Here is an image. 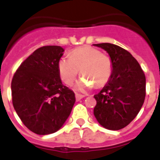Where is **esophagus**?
<instances>
[{
    "label": "esophagus",
    "instance_id": "obj_1",
    "mask_svg": "<svg viewBox=\"0 0 160 160\" xmlns=\"http://www.w3.org/2000/svg\"><path fill=\"white\" fill-rule=\"evenodd\" d=\"M85 97L84 95H81V94H79V93H76L75 94V98H76L77 101L80 100L81 98H83Z\"/></svg>",
    "mask_w": 160,
    "mask_h": 160
}]
</instances>
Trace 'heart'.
Instances as JSON below:
<instances>
[{
  "label": "heart",
  "instance_id": "obj_1",
  "mask_svg": "<svg viewBox=\"0 0 160 160\" xmlns=\"http://www.w3.org/2000/svg\"><path fill=\"white\" fill-rule=\"evenodd\" d=\"M58 73L63 83L70 86L80 73L101 87L110 80L112 73V64L108 56L90 46H83L73 49L68 57H62L58 62ZM82 78L76 84L78 91H84L92 87V82Z\"/></svg>",
  "mask_w": 160,
  "mask_h": 160
}]
</instances>
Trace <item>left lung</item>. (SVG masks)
<instances>
[{"label":"left lung","instance_id":"left-lung-1","mask_svg":"<svg viewBox=\"0 0 160 160\" xmlns=\"http://www.w3.org/2000/svg\"><path fill=\"white\" fill-rule=\"evenodd\" d=\"M93 45L104 49L112 64L110 80L94 95L97 104L93 114L101 126L119 130L141 111L146 96V77L139 62L126 49L109 42Z\"/></svg>","mask_w":160,"mask_h":160}]
</instances>
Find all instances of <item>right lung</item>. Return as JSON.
Masks as SVG:
<instances>
[{"mask_svg":"<svg viewBox=\"0 0 160 160\" xmlns=\"http://www.w3.org/2000/svg\"><path fill=\"white\" fill-rule=\"evenodd\" d=\"M64 49L43 46L19 67L11 83L16 113L27 128L41 135L59 130L75 103L73 91L63 86L58 62Z\"/></svg>","mask_w":160,"mask_h":160,"instance_id":"1","label":"right lung"}]
</instances>
